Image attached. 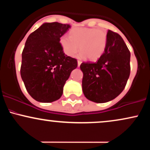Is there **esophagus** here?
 Returning a JSON list of instances; mask_svg holds the SVG:
<instances>
[{
  "label": "esophagus",
  "mask_w": 150,
  "mask_h": 150,
  "mask_svg": "<svg viewBox=\"0 0 150 150\" xmlns=\"http://www.w3.org/2000/svg\"><path fill=\"white\" fill-rule=\"evenodd\" d=\"M81 63H82V61H77V66H80V65H81Z\"/></svg>",
  "instance_id": "esophagus-1"
}]
</instances>
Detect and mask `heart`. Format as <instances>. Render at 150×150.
<instances>
[{"label": "heart", "mask_w": 150, "mask_h": 150, "mask_svg": "<svg viewBox=\"0 0 150 150\" xmlns=\"http://www.w3.org/2000/svg\"><path fill=\"white\" fill-rule=\"evenodd\" d=\"M60 44L67 56L73 57L79 50L80 58L87 57L91 61H97L104 53L107 46V34L104 31L95 28L75 27L70 32V37L60 38Z\"/></svg>", "instance_id": "b5f03b06"}]
</instances>
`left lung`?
<instances>
[{"label": "left lung", "mask_w": 150, "mask_h": 150, "mask_svg": "<svg viewBox=\"0 0 150 150\" xmlns=\"http://www.w3.org/2000/svg\"><path fill=\"white\" fill-rule=\"evenodd\" d=\"M130 52L122 37L108 30L107 46L95 63L84 62L82 91L87 99L96 103L107 102L123 92L130 73Z\"/></svg>", "instance_id": "left-lung-1"}]
</instances>
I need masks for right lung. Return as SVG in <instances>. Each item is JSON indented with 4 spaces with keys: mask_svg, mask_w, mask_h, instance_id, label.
I'll return each mask as SVG.
<instances>
[{
    "mask_svg": "<svg viewBox=\"0 0 150 150\" xmlns=\"http://www.w3.org/2000/svg\"><path fill=\"white\" fill-rule=\"evenodd\" d=\"M70 27L56 22L44 23L26 41L20 75L35 100L49 103L60 99L65 82L77 68V60L65 55L59 42Z\"/></svg>",
    "mask_w": 150,
    "mask_h": 150,
    "instance_id": "obj_1",
    "label": "right lung"
}]
</instances>
